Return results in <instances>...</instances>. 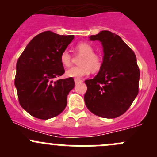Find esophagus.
<instances>
[{
	"instance_id": "obj_1",
	"label": "esophagus",
	"mask_w": 157,
	"mask_h": 157,
	"mask_svg": "<svg viewBox=\"0 0 157 157\" xmlns=\"http://www.w3.org/2000/svg\"><path fill=\"white\" fill-rule=\"evenodd\" d=\"M82 80H80V79H74V83H75V84H77V83H81Z\"/></svg>"
}]
</instances>
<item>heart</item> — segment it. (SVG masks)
<instances>
[{"mask_svg":"<svg viewBox=\"0 0 157 157\" xmlns=\"http://www.w3.org/2000/svg\"><path fill=\"white\" fill-rule=\"evenodd\" d=\"M77 50L82 57L80 59V66L72 67L66 71L65 74L69 77L80 79L88 75L90 70L93 72L99 71L102 66V60L100 57L94 53V49L86 42H81L77 45ZM61 64L65 67H68L71 63V55L69 51L64 50L61 54Z\"/></svg>","mask_w":157,"mask_h":157,"instance_id":"heart-1","label":"heart"}]
</instances>
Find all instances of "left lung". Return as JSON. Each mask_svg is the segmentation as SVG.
<instances>
[{
  "mask_svg": "<svg viewBox=\"0 0 157 157\" xmlns=\"http://www.w3.org/2000/svg\"><path fill=\"white\" fill-rule=\"evenodd\" d=\"M99 41L103 58L99 73L85 80L84 101L96 115L114 118L124 114L138 94L140 70L134 52L118 35L107 30L90 36Z\"/></svg>",
  "mask_w": 157,
  "mask_h": 157,
  "instance_id": "8db88e82",
  "label": "left lung"
}]
</instances>
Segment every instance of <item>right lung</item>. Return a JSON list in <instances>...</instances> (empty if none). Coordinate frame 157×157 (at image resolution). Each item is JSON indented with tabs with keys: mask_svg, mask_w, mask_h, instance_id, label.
<instances>
[{
	"mask_svg": "<svg viewBox=\"0 0 157 157\" xmlns=\"http://www.w3.org/2000/svg\"><path fill=\"white\" fill-rule=\"evenodd\" d=\"M74 38L43 32L30 41L19 58L14 83L20 105L32 116L46 120L65 109L74 79H55L64 73L60 57Z\"/></svg>",
	"mask_w": 157,
	"mask_h": 157,
	"instance_id": "add662e5",
	"label": "right lung"
}]
</instances>
